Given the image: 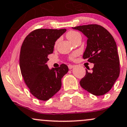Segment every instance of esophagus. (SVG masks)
Returning <instances> with one entry per match:
<instances>
[{"mask_svg": "<svg viewBox=\"0 0 127 127\" xmlns=\"http://www.w3.org/2000/svg\"><path fill=\"white\" fill-rule=\"evenodd\" d=\"M68 67H69V69H72V68L74 67V66H73V65H71V64H69L68 65Z\"/></svg>", "mask_w": 127, "mask_h": 127, "instance_id": "obj_1", "label": "esophagus"}]
</instances>
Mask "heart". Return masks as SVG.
<instances>
[{"instance_id": "obj_1", "label": "heart", "mask_w": 127, "mask_h": 127, "mask_svg": "<svg viewBox=\"0 0 127 127\" xmlns=\"http://www.w3.org/2000/svg\"><path fill=\"white\" fill-rule=\"evenodd\" d=\"M78 36H80V33L75 31L69 32L67 34V37L68 39H69L70 41H71L72 40L75 39V38L76 37ZM77 55V53H74L71 56H70V58H71V59H73V58H74L75 57H76Z\"/></svg>"}]
</instances>
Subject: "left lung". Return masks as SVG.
Masks as SVG:
<instances>
[{
	"label": "left lung",
	"instance_id": "obj_1",
	"mask_svg": "<svg viewBox=\"0 0 127 127\" xmlns=\"http://www.w3.org/2000/svg\"><path fill=\"white\" fill-rule=\"evenodd\" d=\"M73 29L81 32L86 38L84 59L94 64L93 70H86L80 81L81 86L95 95H102L111 89L120 74L119 58L113 36L100 25H81Z\"/></svg>",
	"mask_w": 127,
	"mask_h": 127
}]
</instances>
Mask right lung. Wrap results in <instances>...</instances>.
I'll return each mask as SVG.
<instances>
[{"mask_svg":"<svg viewBox=\"0 0 127 127\" xmlns=\"http://www.w3.org/2000/svg\"><path fill=\"white\" fill-rule=\"evenodd\" d=\"M66 32V29H37L27 36L21 46V74L32 95L41 100H47L59 91L61 79L69 71L64 64L52 69L46 64L55 42Z\"/></svg>","mask_w":127,"mask_h":127,"instance_id":"1","label":"right lung"}]
</instances>
